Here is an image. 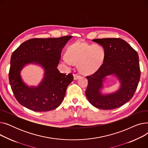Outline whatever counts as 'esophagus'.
Masks as SVG:
<instances>
[{
  "instance_id": "esophagus-1",
  "label": "esophagus",
  "mask_w": 148,
  "mask_h": 148,
  "mask_svg": "<svg viewBox=\"0 0 148 148\" xmlns=\"http://www.w3.org/2000/svg\"><path fill=\"white\" fill-rule=\"evenodd\" d=\"M80 77V75H79V74H74V80H77L79 79Z\"/></svg>"
}]
</instances>
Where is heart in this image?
<instances>
[{"label": "heart", "instance_id": "b5f03b06", "mask_svg": "<svg viewBox=\"0 0 148 148\" xmlns=\"http://www.w3.org/2000/svg\"><path fill=\"white\" fill-rule=\"evenodd\" d=\"M104 55V50L101 46L77 42L69 47L67 56H63L62 59L69 65L79 64V69L82 73L91 74L101 66Z\"/></svg>", "mask_w": 148, "mask_h": 148}]
</instances>
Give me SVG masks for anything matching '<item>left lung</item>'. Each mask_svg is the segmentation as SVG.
Returning <instances> with one entry per match:
<instances>
[{
	"instance_id": "8db88e82",
	"label": "left lung",
	"mask_w": 148,
	"mask_h": 148,
	"mask_svg": "<svg viewBox=\"0 0 148 148\" xmlns=\"http://www.w3.org/2000/svg\"><path fill=\"white\" fill-rule=\"evenodd\" d=\"M104 48L103 64L97 71L86 76L88 84L85 94L89 103L103 110L118 108L133 98L140 78V69L137 52L121 38L94 39ZM114 73L121 82V86L113 94L103 96L99 92L102 82L107 75Z\"/></svg>"
}]
</instances>
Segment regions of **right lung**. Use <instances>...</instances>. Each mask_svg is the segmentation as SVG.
<instances>
[{
    "label": "right lung",
    "mask_w": 148,
    "mask_h": 148,
    "mask_svg": "<svg viewBox=\"0 0 148 148\" xmlns=\"http://www.w3.org/2000/svg\"><path fill=\"white\" fill-rule=\"evenodd\" d=\"M72 37L32 38L23 42L12 53L9 81L20 104L35 112L53 110L60 105L74 77L72 73H60L56 67L62 49ZM34 62L45 68V75L38 87L29 88L22 82L19 73L25 64Z\"/></svg>",
    "instance_id": "right-lung-1"
}]
</instances>
